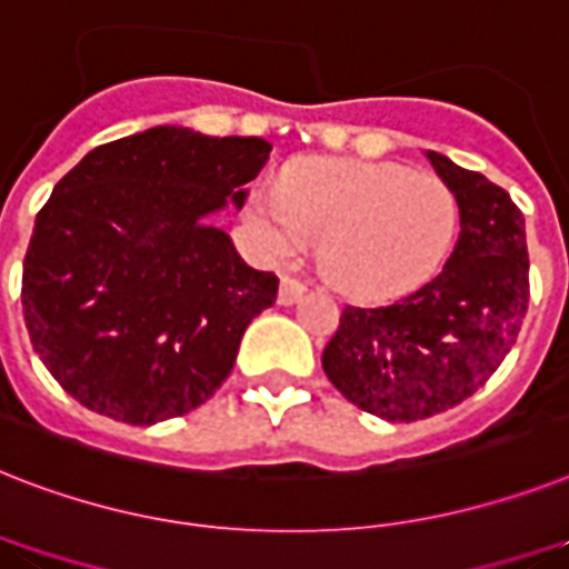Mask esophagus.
Segmentation results:
<instances>
[{
  "label": "esophagus",
  "mask_w": 569,
  "mask_h": 569,
  "mask_svg": "<svg viewBox=\"0 0 569 569\" xmlns=\"http://www.w3.org/2000/svg\"><path fill=\"white\" fill-rule=\"evenodd\" d=\"M303 292H307V283H303V280L283 274V277H280V292H277V303H283V307H292V303H298V300L303 298Z\"/></svg>",
  "instance_id": "esophagus-1"
}]
</instances>
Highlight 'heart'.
Returning <instances> with one entry per match:
<instances>
[{"instance_id": "obj_1", "label": "heart", "mask_w": 569, "mask_h": 569, "mask_svg": "<svg viewBox=\"0 0 569 569\" xmlns=\"http://www.w3.org/2000/svg\"><path fill=\"white\" fill-rule=\"evenodd\" d=\"M459 207L441 178L391 163L316 160L262 189L251 224L277 260L321 244V266L341 292L391 298L420 286L450 251Z\"/></svg>"}]
</instances>
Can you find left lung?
I'll list each match as a JSON object with an SVG mask.
<instances>
[{
  "label": "left lung",
  "instance_id": "left-lung-1",
  "mask_svg": "<svg viewBox=\"0 0 569 569\" xmlns=\"http://www.w3.org/2000/svg\"><path fill=\"white\" fill-rule=\"evenodd\" d=\"M459 201L461 233L441 274L389 307H345L325 373L350 403L386 420H423L482 389L529 307L523 216L502 187L427 151Z\"/></svg>",
  "mask_w": 569,
  "mask_h": 569
}]
</instances>
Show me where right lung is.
I'll return each mask as SVG.
<instances>
[{
	"mask_svg": "<svg viewBox=\"0 0 569 569\" xmlns=\"http://www.w3.org/2000/svg\"><path fill=\"white\" fill-rule=\"evenodd\" d=\"M260 137L160 124L104 142L54 183L22 262L26 330L60 389L133 427L216 395L277 277L204 216L244 204Z\"/></svg>",
	"mask_w": 569,
	"mask_h": 569,
	"instance_id": "1",
	"label": "right lung"
}]
</instances>
